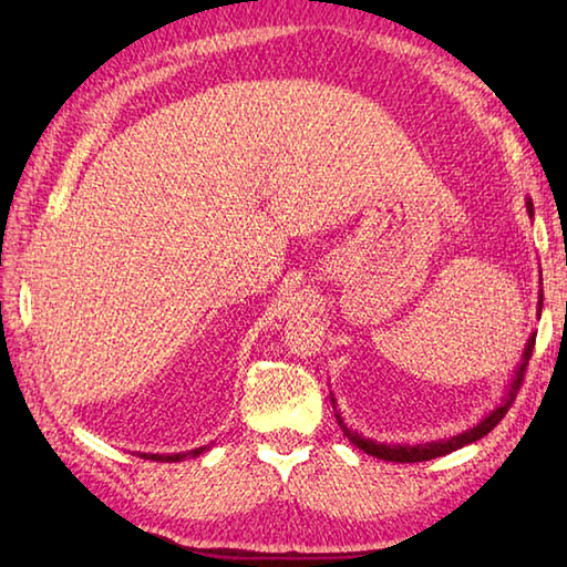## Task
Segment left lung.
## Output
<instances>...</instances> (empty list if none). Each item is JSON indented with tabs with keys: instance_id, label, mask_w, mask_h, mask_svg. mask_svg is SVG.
<instances>
[{
	"instance_id": "left-lung-1",
	"label": "left lung",
	"mask_w": 567,
	"mask_h": 567,
	"mask_svg": "<svg viewBox=\"0 0 567 567\" xmlns=\"http://www.w3.org/2000/svg\"><path fill=\"white\" fill-rule=\"evenodd\" d=\"M526 212H528V216H534V202H532V199H526ZM540 307H544V292H538V317H540ZM534 343H536V333H532V339H528V343H526V348H524V358H522L519 368H516V372H514V380H512V384H509L507 394H504L502 404L492 409V412H489L483 421H480V424H475L473 429H467V431H463V433H457V436L439 439V441H431V443H416V445H409V443H404V445H402V443H378V441H372V439H363L358 431L348 429V426L343 424L341 414H336V421H339V426L343 429L348 441H351L353 445H358L360 451H365L368 455L380 457V461H392V463H424V461H431V457H441V455H445V453H453V451H457V449H463V445H467V443H475L477 439L487 436V433H489L492 429H495V426L499 424V421L504 419V414L509 412V406H512L514 396H516V390H519L522 382H524V372H526L528 360H532ZM331 402H333V409H336V400H333V396H331Z\"/></svg>"
}]
</instances>
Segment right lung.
I'll use <instances>...</instances> for the list:
<instances>
[{"mask_svg":"<svg viewBox=\"0 0 567 567\" xmlns=\"http://www.w3.org/2000/svg\"><path fill=\"white\" fill-rule=\"evenodd\" d=\"M209 445H204V449H195V451H187V453H173V455H158V453H141V457H151V461H161V463H177V461H185V457H197L199 453L207 451Z\"/></svg>","mask_w":567,"mask_h":567,"instance_id":"obj_1","label":"right lung"}]
</instances>
